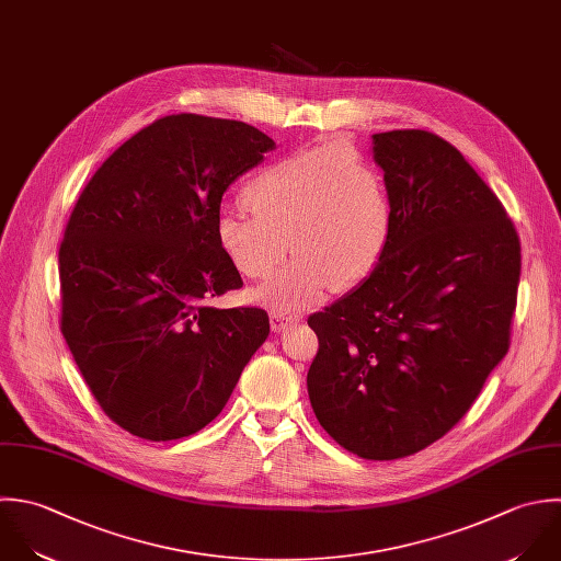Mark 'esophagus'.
<instances>
[{"mask_svg":"<svg viewBox=\"0 0 561 561\" xmlns=\"http://www.w3.org/2000/svg\"><path fill=\"white\" fill-rule=\"evenodd\" d=\"M299 319H301L299 314H288V312H284V310H271V325H273L275 332L286 330L288 325L297 323Z\"/></svg>","mask_w":561,"mask_h":561,"instance_id":"1","label":"esophagus"}]
</instances>
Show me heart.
<instances>
[{"label":"heart","instance_id":"obj_1","mask_svg":"<svg viewBox=\"0 0 561 561\" xmlns=\"http://www.w3.org/2000/svg\"><path fill=\"white\" fill-rule=\"evenodd\" d=\"M249 211H225L216 240L247 279H271L290 249L297 253L260 299L295 308L356 286L378 264L391 231V192L380 163L365 150L328 141L297 150L249 179L240 194Z\"/></svg>","mask_w":561,"mask_h":561}]
</instances>
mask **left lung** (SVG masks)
<instances>
[{"label":"left lung","mask_w":561,"mask_h":561,"mask_svg":"<svg viewBox=\"0 0 561 561\" xmlns=\"http://www.w3.org/2000/svg\"><path fill=\"white\" fill-rule=\"evenodd\" d=\"M391 231L371 275L308 317L319 424L369 461L415 455L470 411L512 343L520 238L466 157L420 128L374 135Z\"/></svg>","instance_id":"left-lung-1"}]
</instances>
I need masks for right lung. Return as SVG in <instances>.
I'll return each mask as SVG.
<instances>
[{
  "label": "right lung",
  "instance_id": "1",
  "mask_svg": "<svg viewBox=\"0 0 561 561\" xmlns=\"http://www.w3.org/2000/svg\"><path fill=\"white\" fill-rule=\"evenodd\" d=\"M275 141L251 124L165 115L91 176L58 249L60 332L104 415L148 442L198 433L268 336L216 240L227 187Z\"/></svg>",
  "mask_w": 561,
  "mask_h": 561
}]
</instances>
